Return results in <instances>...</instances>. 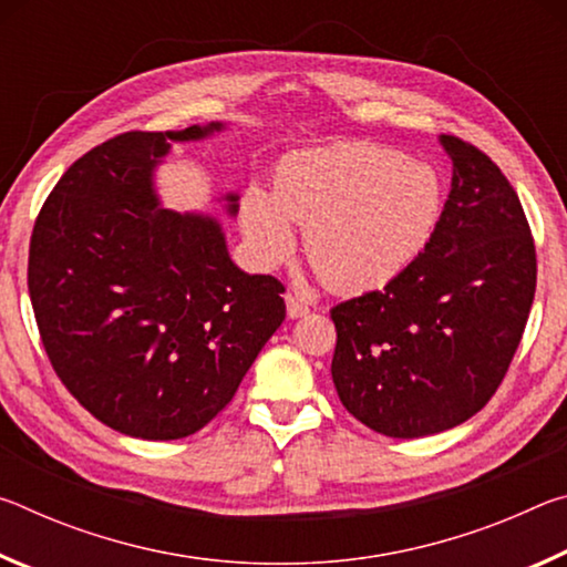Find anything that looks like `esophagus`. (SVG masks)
Returning a JSON list of instances; mask_svg holds the SVG:
<instances>
[{"mask_svg": "<svg viewBox=\"0 0 567 567\" xmlns=\"http://www.w3.org/2000/svg\"><path fill=\"white\" fill-rule=\"evenodd\" d=\"M285 305H287V318H292V320L302 318V315L310 312V307H307V302H302L300 297L292 295V292L285 295Z\"/></svg>", "mask_w": 567, "mask_h": 567, "instance_id": "1", "label": "esophagus"}]
</instances>
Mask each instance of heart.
I'll return each instance as SVG.
<instances>
[{
    "instance_id": "obj_1",
    "label": "heart",
    "mask_w": 567,
    "mask_h": 567,
    "mask_svg": "<svg viewBox=\"0 0 567 567\" xmlns=\"http://www.w3.org/2000/svg\"><path fill=\"white\" fill-rule=\"evenodd\" d=\"M443 215V185L425 162L378 145H334L287 155L272 195L247 187L239 223L265 265L295 249L292 225L305 227V255L334 292L388 285L427 247Z\"/></svg>"
}]
</instances>
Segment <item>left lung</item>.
Instances as JSON below:
<instances>
[{
	"mask_svg": "<svg viewBox=\"0 0 567 567\" xmlns=\"http://www.w3.org/2000/svg\"><path fill=\"white\" fill-rule=\"evenodd\" d=\"M453 187L427 247L382 290L334 305L332 382L352 417L425 437L501 388L535 297V243L501 167L453 134Z\"/></svg>",
	"mask_w": 567,
	"mask_h": 567,
	"instance_id": "1",
	"label": "left lung"
}]
</instances>
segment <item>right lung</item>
<instances>
[{
	"label": "right lung",
	"mask_w": 567,
	"mask_h": 567,
	"mask_svg": "<svg viewBox=\"0 0 567 567\" xmlns=\"http://www.w3.org/2000/svg\"><path fill=\"white\" fill-rule=\"evenodd\" d=\"M223 124L124 132L82 155L40 209L32 310L56 378L117 433L179 440L205 427L285 320V287L229 260L215 217L159 205L172 142ZM237 213V195H225Z\"/></svg>",
	"instance_id": "1"
}]
</instances>
